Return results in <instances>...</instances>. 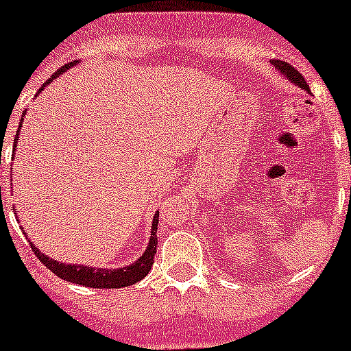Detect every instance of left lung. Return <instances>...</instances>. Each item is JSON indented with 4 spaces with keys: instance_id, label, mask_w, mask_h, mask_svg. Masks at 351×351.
<instances>
[{
    "instance_id": "8db88e82",
    "label": "left lung",
    "mask_w": 351,
    "mask_h": 351,
    "mask_svg": "<svg viewBox=\"0 0 351 351\" xmlns=\"http://www.w3.org/2000/svg\"><path fill=\"white\" fill-rule=\"evenodd\" d=\"M272 64H274V66L278 68L279 72L283 73V75L287 77V79H289L290 82H294L295 86L303 88V90L310 92V88H308V84H306V81H304V77L301 75V73H299L294 66H290L289 62L279 61V59H278V61H272Z\"/></svg>"
}]
</instances>
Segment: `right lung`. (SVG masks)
<instances>
[{
	"mask_svg": "<svg viewBox=\"0 0 351 351\" xmlns=\"http://www.w3.org/2000/svg\"><path fill=\"white\" fill-rule=\"evenodd\" d=\"M75 62L77 61L68 62V64H64L62 68H59L50 79H47V82H43V86L39 88V92H43V88L47 86L48 82H52L53 79H57L64 70L72 68ZM19 130H21V126L18 128V133L14 136V151H16V146H18ZM156 227H158V213H156L155 218H153L149 245H147V249L144 250V254L136 259L135 263L128 265V267H122V269H95V267H86V265L59 263L56 259L43 254L39 249H36V245L30 240H28V243L32 247L34 254L37 256V259H41V263L45 265V267H48V270H52L57 278L64 279V281H70V283L82 285V287H90V289H122V287H130V285L138 283L141 279L146 278L147 272H149L151 267H153V263H155L156 243H158V240H156ZM25 236H27V232H25Z\"/></svg>",
	"mask_w": 351,
	"mask_h": 351,
	"instance_id": "1",
	"label": "right lung"
}]
</instances>
